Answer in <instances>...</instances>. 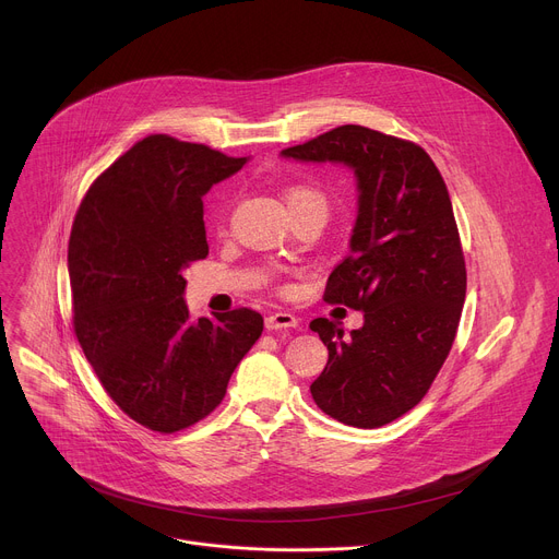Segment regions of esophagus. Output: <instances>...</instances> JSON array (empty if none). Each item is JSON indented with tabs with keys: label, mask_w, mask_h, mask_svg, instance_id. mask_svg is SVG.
Segmentation results:
<instances>
[{
	"label": "esophagus",
	"mask_w": 559,
	"mask_h": 559,
	"mask_svg": "<svg viewBox=\"0 0 559 559\" xmlns=\"http://www.w3.org/2000/svg\"><path fill=\"white\" fill-rule=\"evenodd\" d=\"M298 318L294 313L287 311H276L272 316L265 318V328L267 330H289V328H298Z\"/></svg>",
	"instance_id": "34e87169"
}]
</instances>
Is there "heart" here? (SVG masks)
I'll list each match as a JSON object with an SVG mask.
<instances>
[{"instance_id":"heart-1","label":"heart","mask_w":559,"mask_h":559,"mask_svg":"<svg viewBox=\"0 0 559 559\" xmlns=\"http://www.w3.org/2000/svg\"><path fill=\"white\" fill-rule=\"evenodd\" d=\"M285 203H287V210L313 205V207H323L328 212V199L318 190L309 188V186H292V188H287Z\"/></svg>"}]
</instances>
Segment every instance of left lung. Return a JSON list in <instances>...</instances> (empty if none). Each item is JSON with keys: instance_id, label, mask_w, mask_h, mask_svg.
I'll return each instance as SVG.
<instances>
[{"instance_id": "obj_1", "label": "left lung", "mask_w": 559, "mask_h": 559, "mask_svg": "<svg viewBox=\"0 0 559 559\" xmlns=\"http://www.w3.org/2000/svg\"><path fill=\"white\" fill-rule=\"evenodd\" d=\"M341 164L356 177L349 257L330 274L325 300L360 309L345 334L313 318L330 358L309 391L328 416L376 429L414 409L447 360L466 296V270L447 186L416 143L341 126L281 152Z\"/></svg>"}]
</instances>
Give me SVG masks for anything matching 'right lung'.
<instances>
[{
  "label": "right lung",
  "instance_id": "obj_1",
  "mask_svg": "<svg viewBox=\"0 0 559 559\" xmlns=\"http://www.w3.org/2000/svg\"><path fill=\"white\" fill-rule=\"evenodd\" d=\"M246 164L150 134L76 210L68 243L76 341L121 412L152 431L210 416L263 332L254 309L194 321L183 300L186 267L207 257L203 197Z\"/></svg>",
  "mask_w": 559,
  "mask_h": 559
}]
</instances>
